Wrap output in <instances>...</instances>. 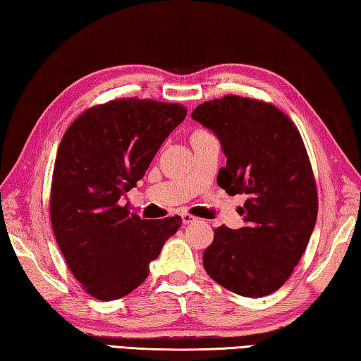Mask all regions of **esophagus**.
Returning a JSON list of instances; mask_svg holds the SVG:
<instances>
[{"label": "esophagus", "mask_w": 361, "mask_h": 361, "mask_svg": "<svg viewBox=\"0 0 361 361\" xmlns=\"http://www.w3.org/2000/svg\"><path fill=\"white\" fill-rule=\"evenodd\" d=\"M180 217H182V224H184V225H188V224L195 222V217L190 216V214H182Z\"/></svg>", "instance_id": "34e87169"}]
</instances>
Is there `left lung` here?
<instances>
[{
    "mask_svg": "<svg viewBox=\"0 0 361 361\" xmlns=\"http://www.w3.org/2000/svg\"><path fill=\"white\" fill-rule=\"evenodd\" d=\"M192 118L217 136L226 157L217 184L245 193L244 226H219L204 250L206 273L233 293L258 298L281 288L317 220V190L300 131L273 104L228 94L200 104Z\"/></svg>",
    "mask_w": 361,
    "mask_h": 361,
    "instance_id": "8db88e82",
    "label": "left lung"
}]
</instances>
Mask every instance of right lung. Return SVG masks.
<instances>
[{
	"mask_svg": "<svg viewBox=\"0 0 361 361\" xmlns=\"http://www.w3.org/2000/svg\"><path fill=\"white\" fill-rule=\"evenodd\" d=\"M185 116L177 103L116 99L80 114L61 139L50 220L68 268L97 300H118L141 286L180 228V217L145 220L122 200Z\"/></svg>",
	"mask_w": 361,
	"mask_h": 361,
	"instance_id": "right-lung-1",
	"label": "right lung"
}]
</instances>
